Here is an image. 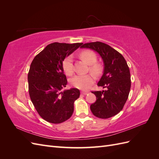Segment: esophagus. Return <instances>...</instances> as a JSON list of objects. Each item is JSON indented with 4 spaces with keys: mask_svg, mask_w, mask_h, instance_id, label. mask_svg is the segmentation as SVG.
Listing matches in <instances>:
<instances>
[{
    "mask_svg": "<svg viewBox=\"0 0 159 159\" xmlns=\"http://www.w3.org/2000/svg\"><path fill=\"white\" fill-rule=\"evenodd\" d=\"M81 95H87L88 93V91H81Z\"/></svg>",
    "mask_w": 159,
    "mask_h": 159,
    "instance_id": "obj_1",
    "label": "esophagus"
}]
</instances>
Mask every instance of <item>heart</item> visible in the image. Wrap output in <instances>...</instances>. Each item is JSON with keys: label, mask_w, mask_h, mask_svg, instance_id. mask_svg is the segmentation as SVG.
Returning <instances> with one entry per match:
<instances>
[{"label": "heart", "mask_w": 159, "mask_h": 159, "mask_svg": "<svg viewBox=\"0 0 159 159\" xmlns=\"http://www.w3.org/2000/svg\"><path fill=\"white\" fill-rule=\"evenodd\" d=\"M84 61H85L89 66L90 70L93 74L98 75L101 71V66L95 64L97 60V56L91 50H84L81 52L80 54ZM65 74L68 75H71L74 73L73 68V59L71 56L66 57L62 63ZM95 77L92 74H88L86 75H76L70 80V84L74 88L80 89L85 90L90 88V86L94 82Z\"/></svg>", "instance_id": "b5f03b06"}]
</instances>
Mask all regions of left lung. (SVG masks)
<instances>
[{
  "mask_svg": "<svg viewBox=\"0 0 159 159\" xmlns=\"http://www.w3.org/2000/svg\"><path fill=\"white\" fill-rule=\"evenodd\" d=\"M81 48L97 52L104 65L98 85L106 90L91 92L96 96L95 102L90 105L91 112L101 119L115 116L123 109L131 89V74L127 61L119 52L103 42L86 43Z\"/></svg>",
  "mask_w": 159,
  "mask_h": 159,
  "instance_id": "left-lung-1",
  "label": "left lung"
}]
</instances>
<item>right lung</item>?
<instances>
[{
    "label": "right lung",
    "mask_w": 159,
    "mask_h": 159,
    "mask_svg": "<svg viewBox=\"0 0 159 159\" xmlns=\"http://www.w3.org/2000/svg\"><path fill=\"white\" fill-rule=\"evenodd\" d=\"M82 43L54 42L48 45L32 60L28 74V91L40 117L52 123H61L71 117L78 89L61 91L67 85L62 63Z\"/></svg>",
    "instance_id": "right-lung-1"
}]
</instances>
